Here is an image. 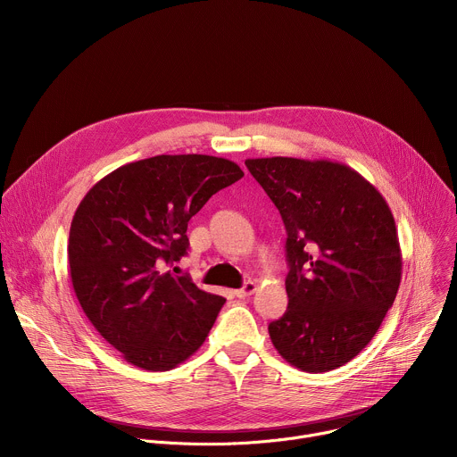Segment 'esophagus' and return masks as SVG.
Returning a JSON list of instances; mask_svg holds the SVG:
<instances>
[{
  "label": "esophagus",
  "instance_id": "esophagus-1",
  "mask_svg": "<svg viewBox=\"0 0 457 457\" xmlns=\"http://www.w3.org/2000/svg\"><path fill=\"white\" fill-rule=\"evenodd\" d=\"M254 291H256V284H254L253 280H247L240 289L235 291V296H237V298H247V296H251Z\"/></svg>",
  "mask_w": 457,
  "mask_h": 457
}]
</instances>
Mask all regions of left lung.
<instances>
[{
    "instance_id": "obj_1",
    "label": "left lung",
    "mask_w": 457,
    "mask_h": 457,
    "mask_svg": "<svg viewBox=\"0 0 457 457\" xmlns=\"http://www.w3.org/2000/svg\"><path fill=\"white\" fill-rule=\"evenodd\" d=\"M287 240V309L270 323L280 356L305 372L345 365L374 338L402 280L396 222L353 168L293 157L247 159Z\"/></svg>"
}]
</instances>
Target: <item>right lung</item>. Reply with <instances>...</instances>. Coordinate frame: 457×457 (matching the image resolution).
<instances>
[{
  "label": "right lung",
  "instance_id": "right-lung-1",
  "mask_svg": "<svg viewBox=\"0 0 457 457\" xmlns=\"http://www.w3.org/2000/svg\"><path fill=\"white\" fill-rule=\"evenodd\" d=\"M244 177L212 155H157L103 177L76 210L69 266L97 333L145 370H170L197 351L224 298L166 271L187 253L189 219Z\"/></svg>",
  "mask_w": 457,
  "mask_h": 457
}]
</instances>
